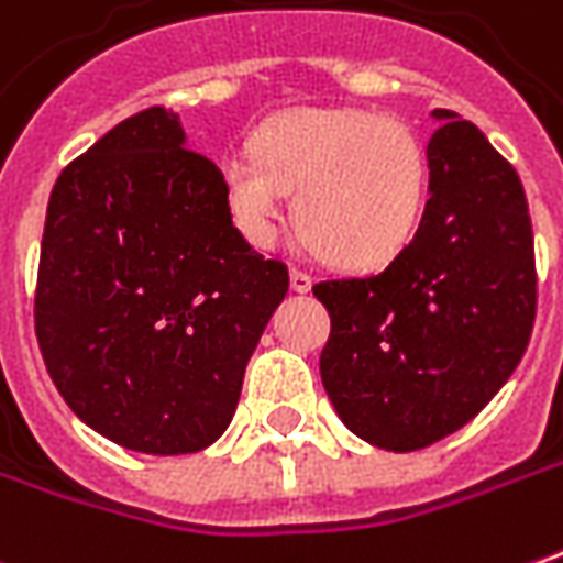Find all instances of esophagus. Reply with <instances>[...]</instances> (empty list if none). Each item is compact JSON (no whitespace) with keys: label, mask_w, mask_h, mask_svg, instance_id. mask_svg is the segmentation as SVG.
<instances>
[{"label":"esophagus","mask_w":563,"mask_h":563,"mask_svg":"<svg viewBox=\"0 0 563 563\" xmlns=\"http://www.w3.org/2000/svg\"><path fill=\"white\" fill-rule=\"evenodd\" d=\"M289 283H292V292H310V286H313V277H310L308 271L292 268V271H289Z\"/></svg>","instance_id":"esophagus-1"}]
</instances>
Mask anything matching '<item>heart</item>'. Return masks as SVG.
Listing matches in <instances>:
<instances>
[{
    "label": "heart",
    "mask_w": 563,
    "mask_h": 563,
    "mask_svg": "<svg viewBox=\"0 0 563 563\" xmlns=\"http://www.w3.org/2000/svg\"><path fill=\"white\" fill-rule=\"evenodd\" d=\"M228 216L268 250L295 222L338 265H384L415 238L430 191L427 148L396 118L363 109H289L253 133V152L219 158Z\"/></svg>",
    "instance_id": "obj_1"
}]
</instances>
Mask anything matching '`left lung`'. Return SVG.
<instances>
[{"label": "left lung", "instance_id": "1", "mask_svg": "<svg viewBox=\"0 0 563 563\" xmlns=\"http://www.w3.org/2000/svg\"><path fill=\"white\" fill-rule=\"evenodd\" d=\"M430 200L415 238L368 277L313 286L332 335L320 375L353 435L418 451L485 408L528 350L537 271L518 173L457 112L435 109Z\"/></svg>", "mask_w": 563, "mask_h": 563}]
</instances>
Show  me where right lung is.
Here are the masks:
<instances>
[{"mask_svg": "<svg viewBox=\"0 0 563 563\" xmlns=\"http://www.w3.org/2000/svg\"><path fill=\"white\" fill-rule=\"evenodd\" d=\"M179 115L124 118L54 183L35 335L90 430L140 454H195L228 430L289 271L234 228L213 161Z\"/></svg>", "mask_w": 563, "mask_h": 563, "instance_id": "right-lung-1", "label": "right lung"}]
</instances>
